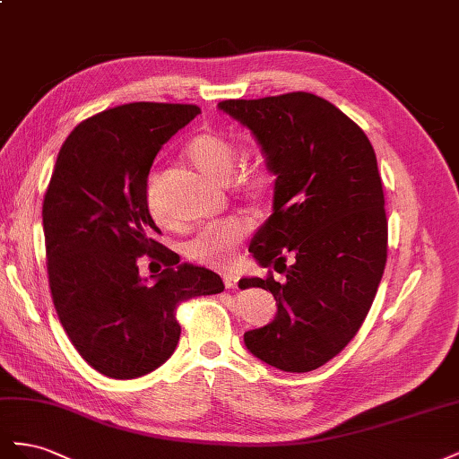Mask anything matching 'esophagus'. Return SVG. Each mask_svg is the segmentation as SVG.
Here are the masks:
<instances>
[{
	"instance_id": "34e87169",
	"label": "esophagus",
	"mask_w": 459,
	"mask_h": 459,
	"mask_svg": "<svg viewBox=\"0 0 459 459\" xmlns=\"http://www.w3.org/2000/svg\"><path fill=\"white\" fill-rule=\"evenodd\" d=\"M238 279H240L238 274L232 273V271H225V273H222V281H225V286H227V288H237Z\"/></svg>"
}]
</instances>
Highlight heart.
<instances>
[{
  "instance_id": "obj_1",
  "label": "heart",
  "mask_w": 459,
  "mask_h": 459,
  "mask_svg": "<svg viewBox=\"0 0 459 459\" xmlns=\"http://www.w3.org/2000/svg\"><path fill=\"white\" fill-rule=\"evenodd\" d=\"M186 157L209 178L227 182L238 161V150L230 140L215 133L195 134L186 143ZM153 177L146 186V204L155 222L161 227H171V217L165 213L153 190ZM274 175L265 167H254L244 171L237 180V192L254 202H261L271 195ZM247 237V222L242 217H227L217 222H209L185 242V254L195 264L225 267L234 259L237 247Z\"/></svg>"
}]
</instances>
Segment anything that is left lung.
<instances>
[{"mask_svg":"<svg viewBox=\"0 0 459 459\" xmlns=\"http://www.w3.org/2000/svg\"><path fill=\"white\" fill-rule=\"evenodd\" d=\"M217 108L252 130L277 177L273 213L250 252L286 279H246L274 296L277 316L247 331L244 344L281 371H313L356 336L385 273L388 222L375 150L350 117L307 91Z\"/></svg>","mask_w":459,"mask_h":459,"instance_id":"8db88e82","label":"left lung"}]
</instances>
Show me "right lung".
Wrapping results in <instances>:
<instances>
[{"mask_svg":"<svg viewBox=\"0 0 459 459\" xmlns=\"http://www.w3.org/2000/svg\"><path fill=\"white\" fill-rule=\"evenodd\" d=\"M198 106L136 101L78 125L59 150L42 219L49 288L73 346L101 375L136 378L160 368L178 344L177 307L225 290L217 273L180 264L155 242L148 175L163 143ZM168 267L153 283L137 257Z\"/></svg>","mask_w":459,"mask_h":459,"instance_id":"1","label":"right lung"}]
</instances>
